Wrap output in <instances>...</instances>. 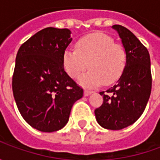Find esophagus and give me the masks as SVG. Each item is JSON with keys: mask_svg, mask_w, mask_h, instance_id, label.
I'll use <instances>...</instances> for the list:
<instances>
[{"mask_svg": "<svg viewBox=\"0 0 160 160\" xmlns=\"http://www.w3.org/2000/svg\"><path fill=\"white\" fill-rule=\"evenodd\" d=\"M93 92L92 91H89V90H85L84 91V95L85 96H89L91 93H92Z\"/></svg>", "mask_w": 160, "mask_h": 160, "instance_id": "1", "label": "esophagus"}]
</instances>
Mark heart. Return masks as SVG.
<instances>
[{
  "label": "heart",
  "mask_w": 160,
  "mask_h": 160,
  "mask_svg": "<svg viewBox=\"0 0 160 160\" xmlns=\"http://www.w3.org/2000/svg\"><path fill=\"white\" fill-rule=\"evenodd\" d=\"M67 73L77 79L89 66L91 69L80 77V83L87 87L110 85L120 78L127 64V52L120 43L114 42L104 33H92L76 42V49H68L63 54Z\"/></svg>",
  "instance_id": "heart-1"
}]
</instances>
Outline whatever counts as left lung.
I'll use <instances>...</instances> for the list:
<instances>
[{"label":"left lung","mask_w":160,"mask_h":160,"mask_svg":"<svg viewBox=\"0 0 160 160\" xmlns=\"http://www.w3.org/2000/svg\"><path fill=\"white\" fill-rule=\"evenodd\" d=\"M112 28L126 49L127 64L118 83L99 92L104 101L94 112L101 127L119 130L135 122L147 106L152 89L151 62L148 49L129 30L120 25Z\"/></svg>","instance_id":"8db88e82"}]
</instances>
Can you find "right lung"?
<instances>
[{
    "label": "right lung",
    "mask_w": 160,
    "mask_h": 160,
    "mask_svg": "<svg viewBox=\"0 0 160 160\" xmlns=\"http://www.w3.org/2000/svg\"><path fill=\"white\" fill-rule=\"evenodd\" d=\"M71 41L70 30L47 27L24 42L16 56L12 87L17 107L27 123L42 132L62 128L83 96L63 67Z\"/></svg>",
    "instance_id": "add662e5"
}]
</instances>
